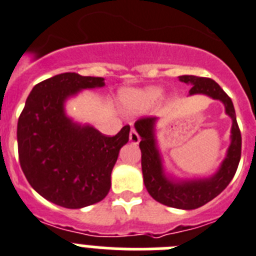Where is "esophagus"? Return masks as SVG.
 Returning a JSON list of instances; mask_svg holds the SVG:
<instances>
[{
    "mask_svg": "<svg viewBox=\"0 0 256 256\" xmlns=\"http://www.w3.org/2000/svg\"><path fill=\"white\" fill-rule=\"evenodd\" d=\"M130 144H137L140 142V136H138V133L136 132L134 130H130Z\"/></svg>",
    "mask_w": 256,
    "mask_h": 256,
    "instance_id": "esophagus-1",
    "label": "esophagus"
}]
</instances>
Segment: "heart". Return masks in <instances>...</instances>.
Masks as SVG:
<instances>
[{
	"instance_id": "1",
	"label": "heart",
	"mask_w": 256,
	"mask_h": 256,
	"mask_svg": "<svg viewBox=\"0 0 256 256\" xmlns=\"http://www.w3.org/2000/svg\"><path fill=\"white\" fill-rule=\"evenodd\" d=\"M162 90L160 87H144L123 90L119 94L122 105L128 110H146L152 108L162 98Z\"/></svg>"
}]
</instances>
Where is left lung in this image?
<instances>
[{
    "instance_id": "8db88e82",
    "label": "left lung",
    "mask_w": 256,
    "mask_h": 256,
    "mask_svg": "<svg viewBox=\"0 0 256 256\" xmlns=\"http://www.w3.org/2000/svg\"><path fill=\"white\" fill-rule=\"evenodd\" d=\"M180 80L191 86L190 96L205 94L224 105L226 114L232 119L230 144L218 170L209 177L178 178L166 172L164 160L158 146L156 122L158 118H142L134 123L141 137V165L144 183L151 198L158 202L176 209L192 210L202 206L220 194L234 178L241 159V133L236 120L234 102L220 86L210 78L180 76Z\"/></svg>"
}]
</instances>
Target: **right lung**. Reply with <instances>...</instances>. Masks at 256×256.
Wrapping results in <instances>:
<instances>
[{
    "instance_id": "add662e5",
    "label": "right lung",
    "mask_w": 256,
    "mask_h": 256,
    "mask_svg": "<svg viewBox=\"0 0 256 256\" xmlns=\"http://www.w3.org/2000/svg\"><path fill=\"white\" fill-rule=\"evenodd\" d=\"M104 86L100 76L58 74L33 87L20 114L16 134L22 173L34 191L58 206L80 209L105 198L119 151L130 140V126L108 137L68 116V100Z\"/></svg>"
}]
</instances>
